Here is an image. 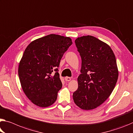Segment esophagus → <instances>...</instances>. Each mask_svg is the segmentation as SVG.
<instances>
[{
	"mask_svg": "<svg viewBox=\"0 0 133 133\" xmlns=\"http://www.w3.org/2000/svg\"><path fill=\"white\" fill-rule=\"evenodd\" d=\"M65 81H71V78L70 77H65Z\"/></svg>",
	"mask_w": 133,
	"mask_h": 133,
	"instance_id": "esophagus-1",
	"label": "esophagus"
}]
</instances>
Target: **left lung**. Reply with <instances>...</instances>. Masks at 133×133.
Masks as SVG:
<instances>
[{
    "mask_svg": "<svg viewBox=\"0 0 133 133\" xmlns=\"http://www.w3.org/2000/svg\"><path fill=\"white\" fill-rule=\"evenodd\" d=\"M75 44L82 67L73 101L81 109L90 110L103 104L114 89L118 77L117 62L111 47L96 37H79Z\"/></svg>",
    "mask_w": 133,
    "mask_h": 133,
    "instance_id": "obj_1",
    "label": "left lung"
}]
</instances>
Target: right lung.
I'll list each match as a JSON object with an SVG mask.
<instances>
[{"label":"right lung","instance_id":"add662e5","mask_svg":"<svg viewBox=\"0 0 133 133\" xmlns=\"http://www.w3.org/2000/svg\"><path fill=\"white\" fill-rule=\"evenodd\" d=\"M71 44L70 38L50 34L27 46L19 64L18 75L23 91L34 104L45 108L55 102L62 87L58 67Z\"/></svg>","mask_w":133,"mask_h":133}]
</instances>
